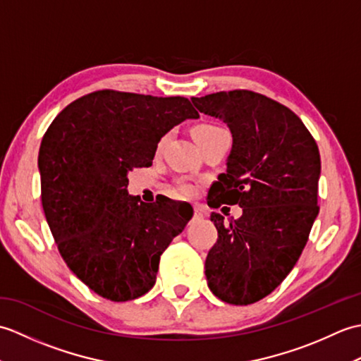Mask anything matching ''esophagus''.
<instances>
[{"label": "esophagus", "mask_w": 361, "mask_h": 361, "mask_svg": "<svg viewBox=\"0 0 361 361\" xmlns=\"http://www.w3.org/2000/svg\"><path fill=\"white\" fill-rule=\"evenodd\" d=\"M204 217V214H203V211L200 209V208H194V217H192V220H202Z\"/></svg>", "instance_id": "esophagus-1"}]
</instances>
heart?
Here are the masks:
<instances>
[{
    "label": "heart",
    "mask_w": 361,
    "mask_h": 361,
    "mask_svg": "<svg viewBox=\"0 0 361 361\" xmlns=\"http://www.w3.org/2000/svg\"><path fill=\"white\" fill-rule=\"evenodd\" d=\"M220 130H224V128L216 126V124H200V126H197V127L194 128V136H195V140H197V142H198V141L203 140V137H206V136H209V135H214V133L220 132ZM169 136H171L169 133H166L164 136H161V140H159V142H158V150H161V149L164 147V144L167 142ZM178 189L181 190L183 194H186V195H192V194L195 192V186L190 185V183H186V181L180 183Z\"/></svg>",
    "instance_id": "b5f03b06"
}]
</instances>
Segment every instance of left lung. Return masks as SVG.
<instances>
[{"instance_id":"8db88e82","label":"left lung","mask_w":361,"mask_h":361,"mask_svg":"<svg viewBox=\"0 0 361 361\" xmlns=\"http://www.w3.org/2000/svg\"><path fill=\"white\" fill-rule=\"evenodd\" d=\"M192 102L233 133L226 172L206 200L211 208L243 209L228 224L211 214L219 237L206 257V279L221 301L255 304L281 286L309 240L319 212L318 145L293 111L255 91H219Z\"/></svg>"}]
</instances>
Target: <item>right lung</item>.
<instances>
[{"instance_id":"obj_1","label":"right lung","mask_w":361,"mask_h":361,"mask_svg":"<svg viewBox=\"0 0 361 361\" xmlns=\"http://www.w3.org/2000/svg\"><path fill=\"white\" fill-rule=\"evenodd\" d=\"M200 114L189 99L99 90L75 99L43 135L42 206L60 256L94 293L114 302L153 287L159 257L192 217L167 197L142 203L127 173L152 166L161 136Z\"/></svg>"}]
</instances>
